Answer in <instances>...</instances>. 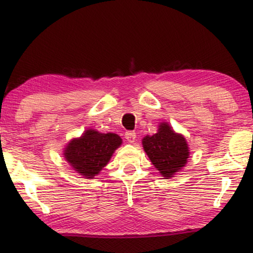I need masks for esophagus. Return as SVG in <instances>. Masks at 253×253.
<instances>
[{
  "label": "esophagus",
  "mask_w": 253,
  "mask_h": 253,
  "mask_svg": "<svg viewBox=\"0 0 253 253\" xmlns=\"http://www.w3.org/2000/svg\"><path fill=\"white\" fill-rule=\"evenodd\" d=\"M126 139L129 141V143H133V141L136 140V132H134V131H126Z\"/></svg>",
  "instance_id": "esophagus-1"
}]
</instances>
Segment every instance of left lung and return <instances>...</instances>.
<instances>
[{
  "label": "left lung",
  "instance_id": "1",
  "mask_svg": "<svg viewBox=\"0 0 253 253\" xmlns=\"http://www.w3.org/2000/svg\"><path fill=\"white\" fill-rule=\"evenodd\" d=\"M147 157L165 178L174 177L184 167L189 158V146L182 134L176 133L167 122L159 126L158 132L143 138Z\"/></svg>",
  "mask_w": 253,
  "mask_h": 253
}]
</instances>
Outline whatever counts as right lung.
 Listing matches in <instances>:
<instances>
[{
  "mask_svg": "<svg viewBox=\"0 0 253 253\" xmlns=\"http://www.w3.org/2000/svg\"><path fill=\"white\" fill-rule=\"evenodd\" d=\"M121 144L119 134L88 129L65 146L63 155L74 170L86 178H93L108 164Z\"/></svg>",
  "mask_w": 253,
  "mask_h": 253,
  "instance_id": "obj_1",
  "label": "right lung"
}]
</instances>
